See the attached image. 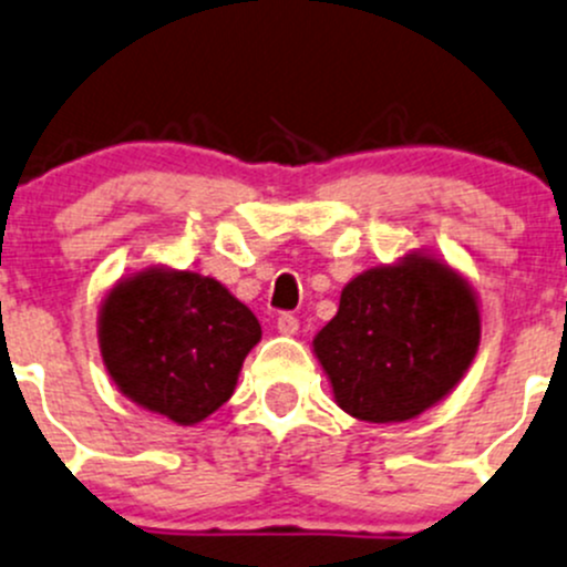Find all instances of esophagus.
I'll list each match as a JSON object with an SVG mask.
<instances>
[{
  "label": "esophagus",
  "mask_w": 567,
  "mask_h": 567,
  "mask_svg": "<svg viewBox=\"0 0 567 567\" xmlns=\"http://www.w3.org/2000/svg\"><path fill=\"white\" fill-rule=\"evenodd\" d=\"M276 327H278V332H284V336H295V332L300 330V319H297L295 313H281Z\"/></svg>",
  "instance_id": "esophagus-1"
}]
</instances>
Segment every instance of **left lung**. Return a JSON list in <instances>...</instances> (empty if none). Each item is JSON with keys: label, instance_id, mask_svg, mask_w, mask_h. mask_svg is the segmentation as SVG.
I'll list each match as a JSON object with an SVG mask.
<instances>
[{"label": "left lung", "instance_id": "obj_1", "mask_svg": "<svg viewBox=\"0 0 567 567\" xmlns=\"http://www.w3.org/2000/svg\"><path fill=\"white\" fill-rule=\"evenodd\" d=\"M477 341L481 313L464 278L429 256H410L343 286L313 352L343 412L399 423L456 388Z\"/></svg>", "mask_w": 567, "mask_h": 567}]
</instances>
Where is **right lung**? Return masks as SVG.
<instances>
[{"instance_id": "right-lung-1", "label": "right lung", "mask_w": 567, "mask_h": 567, "mask_svg": "<svg viewBox=\"0 0 567 567\" xmlns=\"http://www.w3.org/2000/svg\"><path fill=\"white\" fill-rule=\"evenodd\" d=\"M261 327L215 278L147 270L111 289L101 311L103 363L116 388L179 425L231 399Z\"/></svg>"}]
</instances>
